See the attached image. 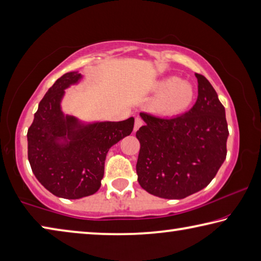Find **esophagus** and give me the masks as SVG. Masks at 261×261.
Instances as JSON below:
<instances>
[{
    "label": "esophagus",
    "mask_w": 261,
    "mask_h": 261,
    "mask_svg": "<svg viewBox=\"0 0 261 261\" xmlns=\"http://www.w3.org/2000/svg\"><path fill=\"white\" fill-rule=\"evenodd\" d=\"M143 124H144V121L141 120L140 117H137V118H136V121H135V127H134V131L136 132V131L138 130L139 127H140L141 125H143Z\"/></svg>",
    "instance_id": "esophagus-1"
}]
</instances>
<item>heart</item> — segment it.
<instances>
[{
	"label": "heart",
	"instance_id": "heart-1",
	"mask_svg": "<svg viewBox=\"0 0 261 261\" xmlns=\"http://www.w3.org/2000/svg\"><path fill=\"white\" fill-rule=\"evenodd\" d=\"M151 90L156 96L151 103L153 113L176 116L184 113L196 99V88L177 76H168L154 82Z\"/></svg>",
	"mask_w": 261,
	"mask_h": 261
}]
</instances>
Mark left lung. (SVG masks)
I'll return each mask as SVG.
<instances>
[{"label":"left lung","instance_id":"8db88e82","mask_svg":"<svg viewBox=\"0 0 261 261\" xmlns=\"http://www.w3.org/2000/svg\"><path fill=\"white\" fill-rule=\"evenodd\" d=\"M198 99L183 115L161 118L140 113L136 132L140 187L165 199H183L211 183L227 156L226 110L213 86L199 73Z\"/></svg>","mask_w":261,"mask_h":261}]
</instances>
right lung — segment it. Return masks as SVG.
Returning <instances> with one entry per match:
<instances>
[{"instance_id":"add662e5","label":"right lung","mask_w":261,"mask_h":261,"mask_svg":"<svg viewBox=\"0 0 261 261\" xmlns=\"http://www.w3.org/2000/svg\"><path fill=\"white\" fill-rule=\"evenodd\" d=\"M83 79L64 73L39 103L28 131V155L37 179L54 196L81 199L101 187L109 148L134 130L135 118L120 122L79 120L65 114V90Z\"/></svg>"}]
</instances>
